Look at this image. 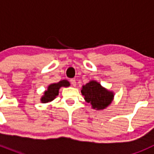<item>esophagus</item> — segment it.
Here are the masks:
<instances>
[{"mask_svg": "<svg viewBox=\"0 0 154 154\" xmlns=\"http://www.w3.org/2000/svg\"><path fill=\"white\" fill-rule=\"evenodd\" d=\"M70 82H71V84L73 85V86H75L76 85V81L75 79H71Z\"/></svg>", "mask_w": 154, "mask_h": 154, "instance_id": "1", "label": "esophagus"}]
</instances>
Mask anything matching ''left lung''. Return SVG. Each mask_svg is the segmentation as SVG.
I'll list each match as a JSON object with an SVG mask.
<instances>
[{
    "label": "left lung",
    "instance_id": "left-lung-1",
    "mask_svg": "<svg viewBox=\"0 0 154 154\" xmlns=\"http://www.w3.org/2000/svg\"><path fill=\"white\" fill-rule=\"evenodd\" d=\"M82 94L85 96V101L91 103L93 109H103L111 103L113 99L112 92L103 88L96 81H91L82 86Z\"/></svg>",
    "mask_w": 154,
    "mask_h": 154
}]
</instances>
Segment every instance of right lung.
I'll return each mask as SVG.
<instances>
[{
	"mask_svg": "<svg viewBox=\"0 0 154 154\" xmlns=\"http://www.w3.org/2000/svg\"><path fill=\"white\" fill-rule=\"evenodd\" d=\"M69 82L67 80H62L60 81L58 83H53L51 84L48 87V90L45 92L44 96L42 98V103H48V102L52 101L53 99H55L57 96L58 95V90L62 86L67 87L69 86Z\"/></svg>",
	"mask_w": 154,
	"mask_h": 154,
	"instance_id": "1",
	"label": "right lung"
}]
</instances>
